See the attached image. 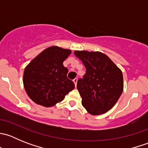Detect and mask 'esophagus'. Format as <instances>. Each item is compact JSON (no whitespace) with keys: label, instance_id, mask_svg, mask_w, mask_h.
Segmentation results:
<instances>
[{"label":"esophagus","instance_id":"34e87169","mask_svg":"<svg viewBox=\"0 0 148 148\" xmlns=\"http://www.w3.org/2000/svg\"><path fill=\"white\" fill-rule=\"evenodd\" d=\"M77 78H75L74 79H73V82H74V84H75V86H77Z\"/></svg>","mask_w":148,"mask_h":148}]
</instances>
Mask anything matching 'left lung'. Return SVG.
Segmentation results:
<instances>
[{
  "label": "left lung",
  "mask_w": 148,
  "mask_h": 148,
  "mask_svg": "<svg viewBox=\"0 0 148 148\" xmlns=\"http://www.w3.org/2000/svg\"><path fill=\"white\" fill-rule=\"evenodd\" d=\"M74 54L86 68V74L77 81V86L83 107L92 115L107 112L123 91L122 71L102 52L75 51Z\"/></svg>",
  "instance_id": "1"
}]
</instances>
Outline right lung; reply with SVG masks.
Segmentation results:
<instances>
[{"instance_id": "1", "label": "right lung", "mask_w": 148, "mask_h": 148, "mask_svg": "<svg viewBox=\"0 0 148 148\" xmlns=\"http://www.w3.org/2000/svg\"><path fill=\"white\" fill-rule=\"evenodd\" d=\"M69 49L51 46L40 53L25 68L23 82L30 99L46 107L62 102L74 89L67 78L68 69L63 62L71 54Z\"/></svg>"}]
</instances>
